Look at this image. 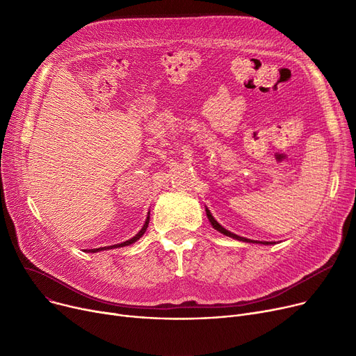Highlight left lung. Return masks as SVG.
<instances>
[{
	"label": "left lung",
	"instance_id": "8db88e82",
	"mask_svg": "<svg viewBox=\"0 0 356 356\" xmlns=\"http://www.w3.org/2000/svg\"><path fill=\"white\" fill-rule=\"evenodd\" d=\"M207 215H208V218H209V222L212 223V227L215 228V229H218L219 232H222L223 235H227V236H231V238H235V239H238V241H244V242H252V241H250V239H247V238H242V236H238V235H235V234H232V232H229V231H227L225 228H222L219 223L215 220V218L212 216V213L209 212V209H207ZM261 244H264V245H268V244H271V242H261Z\"/></svg>",
	"mask_w": 356,
	"mask_h": 356
}]
</instances>
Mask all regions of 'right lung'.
<instances>
[{"label": "right lung", "instance_id": "add662e5", "mask_svg": "<svg viewBox=\"0 0 356 356\" xmlns=\"http://www.w3.org/2000/svg\"><path fill=\"white\" fill-rule=\"evenodd\" d=\"M148 220H149V216H147L145 223H144V227L141 228V231H140L136 236L131 238V239H128V241H125V242H121V244H117V245L102 247V248H93V250H88V251H89V252H98V251H104V250H112V248H120V247H125V245H129V244H134V242H136L137 239H140V238L144 235V232H145V229H147V227H148Z\"/></svg>", "mask_w": 356, "mask_h": 356}]
</instances>
